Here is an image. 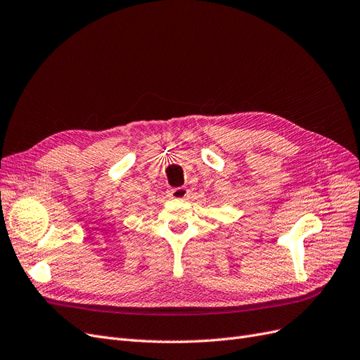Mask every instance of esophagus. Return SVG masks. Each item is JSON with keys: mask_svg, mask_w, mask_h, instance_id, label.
<instances>
[{"mask_svg": "<svg viewBox=\"0 0 360 360\" xmlns=\"http://www.w3.org/2000/svg\"><path fill=\"white\" fill-rule=\"evenodd\" d=\"M190 194V191L185 188V187H178V188H172L169 190V195L172 197V199L175 200H181V199H185Z\"/></svg>", "mask_w": 360, "mask_h": 360, "instance_id": "34e87169", "label": "esophagus"}]
</instances>
